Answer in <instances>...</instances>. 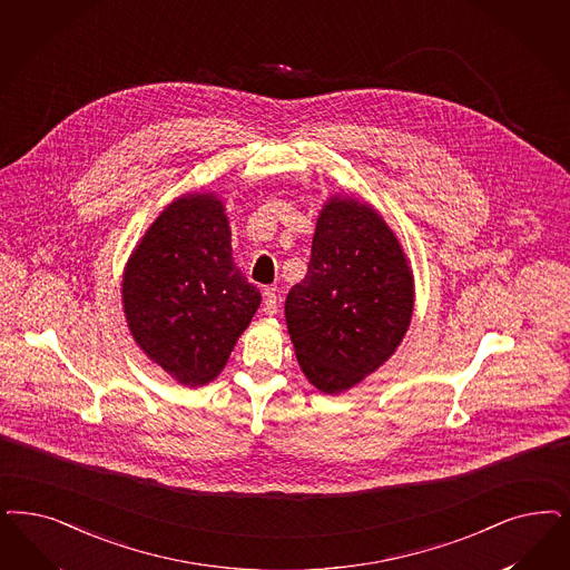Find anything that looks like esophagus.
<instances>
[{
	"instance_id": "1",
	"label": "esophagus",
	"mask_w": 570,
	"mask_h": 570,
	"mask_svg": "<svg viewBox=\"0 0 570 570\" xmlns=\"http://www.w3.org/2000/svg\"><path fill=\"white\" fill-rule=\"evenodd\" d=\"M277 309H279V301H277V295H275L274 288H267L265 291V303H263V312L267 315L277 314Z\"/></svg>"
}]
</instances>
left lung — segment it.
<instances>
[{
	"label": "left lung",
	"instance_id": "obj_1",
	"mask_svg": "<svg viewBox=\"0 0 570 570\" xmlns=\"http://www.w3.org/2000/svg\"><path fill=\"white\" fill-rule=\"evenodd\" d=\"M413 272L373 206L334 196L317 216L307 275L286 296L301 371L320 392L357 385L411 326Z\"/></svg>",
	"mask_w": 570,
	"mask_h": 570
}]
</instances>
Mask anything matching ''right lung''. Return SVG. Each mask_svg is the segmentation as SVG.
<instances>
[{
  "label": "right lung",
  "instance_id": "add662e5",
  "mask_svg": "<svg viewBox=\"0 0 570 570\" xmlns=\"http://www.w3.org/2000/svg\"><path fill=\"white\" fill-rule=\"evenodd\" d=\"M121 301L138 347L178 383L206 385L225 368L261 305L232 256L215 194L178 197L126 263Z\"/></svg>",
  "mask_w": 570,
  "mask_h": 570
}]
</instances>
